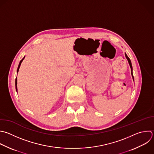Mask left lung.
Returning a JSON list of instances; mask_svg holds the SVG:
<instances>
[{"mask_svg":"<svg viewBox=\"0 0 154 154\" xmlns=\"http://www.w3.org/2000/svg\"><path fill=\"white\" fill-rule=\"evenodd\" d=\"M125 57H126V59H127V60H128V63H129V66H130V67H131V75H132V77L133 81H134V76H133V74H132V67L131 61L130 59L129 58V57H128L127 56V55L126 54V53H125Z\"/></svg>","mask_w":154,"mask_h":154,"instance_id":"1","label":"left lung"}]
</instances>
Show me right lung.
<instances>
[{
    "mask_svg": "<svg viewBox=\"0 0 154 154\" xmlns=\"http://www.w3.org/2000/svg\"><path fill=\"white\" fill-rule=\"evenodd\" d=\"M25 57L20 61V63H19V66H18V68H17V73H18L19 72V69H20V65H21V63H22V62L23 61V60H24V58H25ZM17 78H16V91H17Z\"/></svg>",
    "mask_w": 154,
    "mask_h": 154,
    "instance_id": "right-lung-1",
    "label": "right lung"
}]
</instances>
